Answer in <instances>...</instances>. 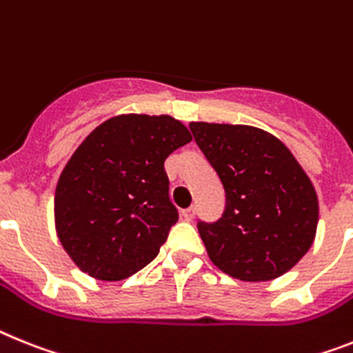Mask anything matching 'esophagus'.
Wrapping results in <instances>:
<instances>
[{
	"instance_id": "obj_1",
	"label": "esophagus",
	"mask_w": 353,
	"mask_h": 353,
	"mask_svg": "<svg viewBox=\"0 0 353 353\" xmlns=\"http://www.w3.org/2000/svg\"><path fill=\"white\" fill-rule=\"evenodd\" d=\"M183 219H185V221H192V219H194V215H195V208H186V210H183Z\"/></svg>"
}]
</instances>
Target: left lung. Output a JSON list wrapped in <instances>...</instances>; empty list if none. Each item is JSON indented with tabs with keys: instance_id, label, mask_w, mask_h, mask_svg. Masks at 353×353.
<instances>
[{
	"instance_id": "1",
	"label": "left lung",
	"mask_w": 353,
	"mask_h": 353,
	"mask_svg": "<svg viewBox=\"0 0 353 353\" xmlns=\"http://www.w3.org/2000/svg\"><path fill=\"white\" fill-rule=\"evenodd\" d=\"M190 131L226 194L217 221H197L212 262L244 282L282 276L310 250L318 228V195L300 163L256 127L194 121Z\"/></svg>"
}]
</instances>
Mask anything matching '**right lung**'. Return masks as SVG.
I'll list each match as a JSON object with an SVG mask.
<instances>
[{
  "label": "right lung",
  "mask_w": 353,
  "mask_h": 353,
  "mask_svg": "<svg viewBox=\"0 0 353 353\" xmlns=\"http://www.w3.org/2000/svg\"><path fill=\"white\" fill-rule=\"evenodd\" d=\"M188 141L181 121L147 114L111 118L82 141L55 190L57 235L82 271L118 282L158 256L179 219L165 159Z\"/></svg>",
  "instance_id": "right-lung-1"
}]
</instances>
